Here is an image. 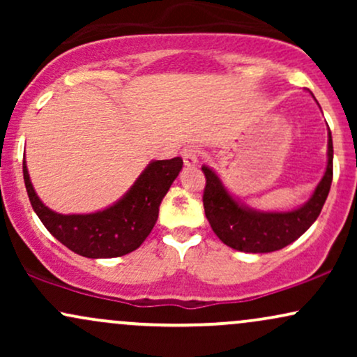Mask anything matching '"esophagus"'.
I'll use <instances>...</instances> for the list:
<instances>
[{
	"instance_id": "obj_1",
	"label": "esophagus",
	"mask_w": 357,
	"mask_h": 357,
	"mask_svg": "<svg viewBox=\"0 0 357 357\" xmlns=\"http://www.w3.org/2000/svg\"><path fill=\"white\" fill-rule=\"evenodd\" d=\"M183 161L188 167L196 166L199 162V149L196 146H188L183 149Z\"/></svg>"
}]
</instances>
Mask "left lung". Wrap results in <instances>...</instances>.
<instances>
[{
  "mask_svg": "<svg viewBox=\"0 0 357 357\" xmlns=\"http://www.w3.org/2000/svg\"><path fill=\"white\" fill-rule=\"evenodd\" d=\"M333 136L327 141V167L321 183L304 206L285 213L253 211L233 199L213 169L203 166L206 186L203 192L204 215L213 231L228 247L247 253L275 252L296 241L321 215L333 183Z\"/></svg>",
  "mask_w": 357,
  "mask_h": 357,
  "instance_id": "left-lung-1",
  "label": "left lung"
}]
</instances>
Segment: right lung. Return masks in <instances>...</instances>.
Returning a JSON list of instances; mask_svg holds the SVG:
<instances>
[{
	"mask_svg": "<svg viewBox=\"0 0 357 357\" xmlns=\"http://www.w3.org/2000/svg\"><path fill=\"white\" fill-rule=\"evenodd\" d=\"M183 167L181 158L153 161L124 198L89 215H60L40 202L23 161L28 198L38 218L60 243L87 258H114L134 252L147 238L159 215V204Z\"/></svg>",
	"mask_w": 357,
	"mask_h": 357,
	"instance_id": "add662e5",
	"label": "right lung"
}]
</instances>
